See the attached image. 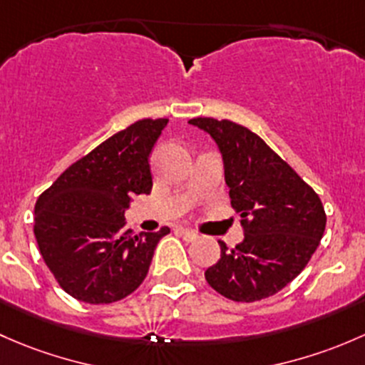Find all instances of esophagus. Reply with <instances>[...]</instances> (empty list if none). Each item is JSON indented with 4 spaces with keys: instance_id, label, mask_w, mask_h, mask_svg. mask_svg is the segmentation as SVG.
<instances>
[{
    "instance_id": "obj_1",
    "label": "esophagus",
    "mask_w": 365,
    "mask_h": 365,
    "mask_svg": "<svg viewBox=\"0 0 365 365\" xmlns=\"http://www.w3.org/2000/svg\"><path fill=\"white\" fill-rule=\"evenodd\" d=\"M178 232L182 235L186 240H195L198 237V234L195 230H191V228H186V227H178Z\"/></svg>"
}]
</instances>
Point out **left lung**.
Wrapping results in <instances>:
<instances>
[{
  "instance_id": "1",
  "label": "left lung",
  "mask_w": 365,
  "mask_h": 365,
  "mask_svg": "<svg viewBox=\"0 0 365 365\" xmlns=\"http://www.w3.org/2000/svg\"><path fill=\"white\" fill-rule=\"evenodd\" d=\"M191 125L216 140L225 161L232 207L240 214L244 240L205 270L217 294L255 302L283 290L317 251L327 214L317 191L247 128L228 119L193 118Z\"/></svg>"
}]
</instances>
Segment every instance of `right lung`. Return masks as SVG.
<instances>
[{
	"mask_svg": "<svg viewBox=\"0 0 365 365\" xmlns=\"http://www.w3.org/2000/svg\"><path fill=\"white\" fill-rule=\"evenodd\" d=\"M168 119H138L71 163L35 204L33 232L59 287L86 304L133 294L170 228L133 234L131 195L151 193L149 156Z\"/></svg>",
	"mask_w": 365,
	"mask_h": 365,
	"instance_id": "add662e5",
	"label": "right lung"
}]
</instances>
